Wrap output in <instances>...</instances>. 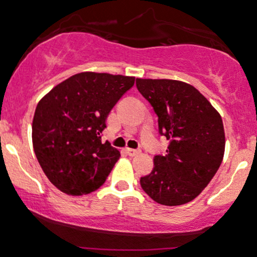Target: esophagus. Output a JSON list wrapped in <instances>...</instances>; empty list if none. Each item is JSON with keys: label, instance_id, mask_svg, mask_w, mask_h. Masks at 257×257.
Here are the masks:
<instances>
[{"label": "esophagus", "instance_id": "esophagus-1", "mask_svg": "<svg viewBox=\"0 0 257 257\" xmlns=\"http://www.w3.org/2000/svg\"><path fill=\"white\" fill-rule=\"evenodd\" d=\"M126 153H127L130 157H135V156H139L141 153V151L134 150V148H126Z\"/></svg>", "mask_w": 257, "mask_h": 257}]
</instances>
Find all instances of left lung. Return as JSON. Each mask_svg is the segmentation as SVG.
Here are the masks:
<instances>
[{
    "label": "left lung",
    "mask_w": 257,
    "mask_h": 257,
    "mask_svg": "<svg viewBox=\"0 0 257 257\" xmlns=\"http://www.w3.org/2000/svg\"><path fill=\"white\" fill-rule=\"evenodd\" d=\"M142 96L158 116L160 134L169 141L153 169L141 177L155 202L174 207L192 202L215 176L225 151L220 113L190 84L171 79H136Z\"/></svg>",
    "instance_id": "left-lung-1"
}]
</instances>
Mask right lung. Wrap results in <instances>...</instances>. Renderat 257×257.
<instances>
[{"mask_svg": "<svg viewBox=\"0 0 257 257\" xmlns=\"http://www.w3.org/2000/svg\"><path fill=\"white\" fill-rule=\"evenodd\" d=\"M135 76L83 71L55 85L39 100L32 122V141L50 183L68 195L94 192L120 158L101 142L106 118Z\"/></svg>", "mask_w": 257, "mask_h": 257, "instance_id": "1", "label": "right lung"}]
</instances>
